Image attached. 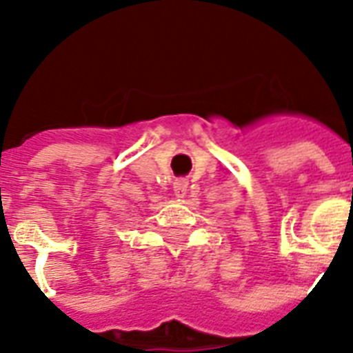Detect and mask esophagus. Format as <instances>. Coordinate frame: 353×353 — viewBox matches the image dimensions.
I'll list each match as a JSON object with an SVG mask.
<instances>
[{"mask_svg": "<svg viewBox=\"0 0 353 353\" xmlns=\"http://www.w3.org/2000/svg\"><path fill=\"white\" fill-rule=\"evenodd\" d=\"M187 188H188L187 179L179 177V179H176V181H174V194H176L177 198H185V194H187Z\"/></svg>", "mask_w": 353, "mask_h": 353, "instance_id": "esophagus-1", "label": "esophagus"}]
</instances>
